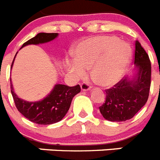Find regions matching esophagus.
Wrapping results in <instances>:
<instances>
[{"label":"esophagus","mask_w":160,"mask_h":160,"mask_svg":"<svg viewBox=\"0 0 160 160\" xmlns=\"http://www.w3.org/2000/svg\"><path fill=\"white\" fill-rule=\"evenodd\" d=\"M81 89H82V90H83V91L89 90L91 89V86H90L88 82H83L81 84Z\"/></svg>","instance_id":"34e87169"}]
</instances>
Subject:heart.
I'll return each instance as SVG.
<instances>
[{"label": "heart", "instance_id": "heart-1", "mask_svg": "<svg viewBox=\"0 0 160 160\" xmlns=\"http://www.w3.org/2000/svg\"><path fill=\"white\" fill-rule=\"evenodd\" d=\"M74 60L66 62L68 70L77 78L86 75L91 68L94 81L110 87L119 80L130 63L131 49L114 36H95L83 41L73 49Z\"/></svg>", "mask_w": 160, "mask_h": 160}]
</instances>
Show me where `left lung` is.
I'll use <instances>...</instances> for the list:
<instances>
[{
    "mask_svg": "<svg viewBox=\"0 0 160 160\" xmlns=\"http://www.w3.org/2000/svg\"><path fill=\"white\" fill-rule=\"evenodd\" d=\"M134 62L138 68L136 78L121 79L114 87L106 90V101L99 107L103 118L112 122L131 119L145 105L149 96L152 65L149 56L136 41Z\"/></svg>",
    "mask_w": 160,
    "mask_h": 160,
    "instance_id": "left-lung-1",
    "label": "left lung"
}]
</instances>
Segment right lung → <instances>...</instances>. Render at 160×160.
<instances>
[{
    "mask_svg": "<svg viewBox=\"0 0 160 160\" xmlns=\"http://www.w3.org/2000/svg\"><path fill=\"white\" fill-rule=\"evenodd\" d=\"M57 36L58 33L56 32H40L34 38L25 42L22 48L30 44L37 45L50 42L55 38H57ZM10 88L14 103L18 111L23 114L25 118L30 120L31 122L41 125L53 124L62 119L69 111L73 98L81 91V87L79 85H77L75 87H68L66 85L58 84L55 86L51 93L43 100L29 102L18 97V95L14 93L11 82Z\"/></svg>",
    "mask_w": 160,
    "mask_h": 160,
    "instance_id": "right-lung-1",
    "label": "right lung"
}]
</instances>
